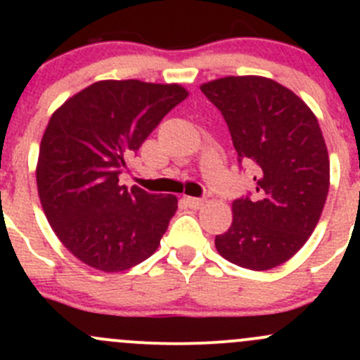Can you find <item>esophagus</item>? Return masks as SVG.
Segmentation results:
<instances>
[{
  "mask_svg": "<svg viewBox=\"0 0 360 360\" xmlns=\"http://www.w3.org/2000/svg\"><path fill=\"white\" fill-rule=\"evenodd\" d=\"M184 202L190 209H200V207L205 203V198H195V197H184Z\"/></svg>",
  "mask_w": 360,
  "mask_h": 360,
  "instance_id": "obj_1",
  "label": "esophagus"
}]
</instances>
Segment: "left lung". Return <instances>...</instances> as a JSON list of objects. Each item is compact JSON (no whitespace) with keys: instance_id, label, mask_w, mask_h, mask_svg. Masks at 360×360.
I'll return each instance as SVG.
<instances>
[{"instance_id":"1","label":"left lung","mask_w":360,"mask_h":360,"mask_svg":"<svg viewBox=\"0 0 360 360\" xmlns=\"http://www.w3.org/2000/svg\"><path fill=\"white\" fill-rule=\"evenodd\" d=\"M221 111L238 163L254 170V195L233 200L216 235L224 259L249 270L285 263L315 230L329 191V157L310 108L274 79L226 76L200 86Z\"/></svg>"}]
</instances>
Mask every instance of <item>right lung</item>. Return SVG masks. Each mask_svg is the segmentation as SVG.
Segmentation results:
<instances>
[{
    "instance_id": "obj_1",
    "label": "right lung",
    "mask_w": 360,
    "mask_h": 360,
    "mask_svg": "<svg viewBox=\"0 0 360 360\" xmlns=\"http://www.w3.org/2000/svg\"><path fill=\"white\" fill-rule=\"evenodd\" d=\"M186 97L179 85L104 79L50 118L36 169L39 200L64 248L89 266L129 270L158 249L177 198L118 181L129 158Z\"/></svg>"
}]
</instances>
